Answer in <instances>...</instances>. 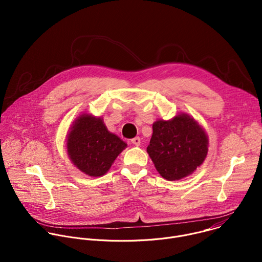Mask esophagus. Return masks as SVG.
<instances>
[{
    "label": "esophagus",
    "instance_id": "34e87169",
    "mask_svg": "<svg viewBox=\"0 0 262 262\" xmlns=\"http://www.w3.org/2000/svg\"><path fill=\"white\" fill-rule=\"evenodd\" d=\"M132 144H134V145H136V146H140V144H141V139L139 138V137H136V138H134V139H132Z\"/></svg>",
    "mask_w": 262,
    "mask_h": 262
}]
</instances>
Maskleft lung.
<instances>
[{"label": "left lung", "instance_id": "8db88e82", "mask_svg": "<svg viewBox=\"0 0 262 262\" xmlns=\"http://www.w3.org/2000/svg\"><path fill=\"white\" fill-rule=\"evenodd\" d=\"M152 129L147 152L163 178L182 179L203 164L208 152V136L192 116L178 113L170 120L159 119Z\"/></svg>", "mask_w": 262, "mask_h": 262}]
</instances>
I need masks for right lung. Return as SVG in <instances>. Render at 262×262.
Masks as SVG:
<instances>
[{"instance_id": "right-lung-1", "label": "right lung", "mask_w": 262, "mask_h": 262, "mask_svg": "<svg viewBox=\"0 0 262 262\" xmlns=\"http://www.w3.org/2000/svg\"><path fill=\"white\" fill-rule=\"evenodd\" d=\"M126 147L124 141L107 130L101 117L87 113L72 122L66 137L69 160L91 177L104 175Z\"/></svg>"}]
</instances>
